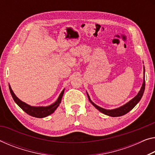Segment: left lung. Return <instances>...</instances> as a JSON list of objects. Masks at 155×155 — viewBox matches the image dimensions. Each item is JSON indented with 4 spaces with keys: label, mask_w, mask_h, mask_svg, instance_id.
Returning a JSON list of instances; mask_svg holds the SVG:
<instances>
[{
    "label": "left lung",
    "mask_w": 155,
    "mask_h": 155,
    "mask_svg": "<svg viewBox=\"0 0 155 155\" xmlns=\"http://www.w3.org/2000/svg\"><path fill=\"white\" fill-rule=\"evenodd\" d=\"M144 73H145V68H144ZM145 85H146V83H145V75H144L143 85H142V87L141 88V90H140V91L139 92L138 94H137L134 98H133V99H132L131 101H130L128 103H127L126 104H125L124 105H123V106L119 107V108L114 109V110H105V109L102 108V107L98 106V105L94 104V103H93L92 101L90 100V97L88 94H87V97H88V99H89L91 104L94 105V106L97 110H99L101 112L104 113V114L108 115V116H110V117H120V116H123V115L127 114V113L130 111L132 109H133V107L135 106V105L138 104L139 101L141 100L142 96H143V94L144 90H145Z\"/></svg>",
    "instance_id": "obj_1"
}]
</instances>
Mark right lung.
I'll use <instances>...</instances> for the list:
<instances>
[{
	"mask_svg": "<svg viewBox=\"0 0 155 155\" xmlns=\"http://www.w3.org/2000/svg\"><path fill=\"white\" fill-rule=\"evenodd\" d=\"M9 91H10V93L12 96V98H13L14 101L16 103V104L18 105L24 112H25L27 114H28L31 117H34L36 118H43L52 114L61 104L63 93H64V90H63L60 94L57 101H56L54 104H51V105H49V106L47 107H33L30 106V105H28L25 104V103L23 102L22 101L18 99L16 96L14 94L13 91H12L10 85H9Z\"/></svg>",
	"mask_w": 155,
	"mask_h": 155,
	"instance_id": "right-lung-1",
	"label": "right lung"
}]
</instances>
